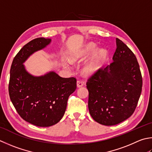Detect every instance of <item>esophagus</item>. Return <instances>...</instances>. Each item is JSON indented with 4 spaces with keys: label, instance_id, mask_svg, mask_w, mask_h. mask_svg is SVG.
I'll return each mask as SVG.
<instances>
[{
    "label": "esophagus",
    "instance_id": "1",
    "mask_svg": "<svg viewBox=\"0 0 152 152\" xmlns=\"http://www.w3.org/2000/svg\"><path fill=\"white\" fill-rule=\"evenodd\" d=\"M83 86H84V82L82 81H81V80H78L77 81V87L81 88Z\"/></svg>",
    "mask_w": 152,
    "mask_h": 152
}]
</instances>
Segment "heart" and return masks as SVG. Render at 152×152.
I'll return each mask as SVG.
<instances>
[{
  "mask_svg": "<svg viewBox=\"0 0 152 152\" xmlns=\"http://www.w3.org/2000/svg\"><path fill=\"white\" fill-rule=\"evenodd\" d=\"M97 49V45L94 43H90L86 45L78 53H75L70 56V61L71 62H76L80 59L87 58L96 51ZM107 55V50L105 49H98L95 53L94 58L90 62H88L84 66V72L86 74H92L99 69L101 63L103 58ZM64 66L68 67V63L64 62Z\"/></svg>",
  "mask_w": 152,
  "mask_h": 152,
  "instance_id": "b5f03b06",
  "label": "heart"
}]
</instances>
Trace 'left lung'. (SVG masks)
Masks as SVG:
<instances>
[{
	"instance_id": "8db88e82",
	"label": "left lung",
	"mask_w": 152,
	"mask_h": 152,
	"mask_svg": "<svg viewBox=\"0 0 152 152\" xmlns=\"http://www.w3.org/2000/svg\"><path fill=\"white\" fill-rule=\"evenodd\" d=\"M113 62L87 82L88 109L98 123L113 126L131 116L137 106L142 87L138 62L132 51L116 38Z\"/></svg>"
}]
</instances>
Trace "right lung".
<instances>
[{
    "instance_id": "right-lung-1",
    "label": "right lung",
    "mask_w": 152,
    "mask_h": 152,
    "mask_svg": "<svg viewBox=\"0 0 152 152\" xmlns=\"http://www.w3.org/2000/svg\"><path fill=\"white\" fill-rule=\"evenodd\" d=\"M50 39L36 38L25 45L11 65L8 91L12 103L23 120L48 127L64 115L67 101L76 89L75 78H62L54 71L39 76L26 70L23 63L31 55L49 45Z\"/></svg>"
}]
</instances>
